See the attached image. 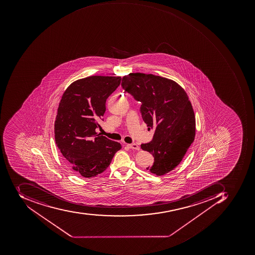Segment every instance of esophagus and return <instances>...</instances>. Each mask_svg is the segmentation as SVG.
I'll return each instance as SVG.
<instances>
[{"label": "esophagus", "instance_id": "1", "mask_svg": "<svg viewBox=\"0 0 255 255\" xmlns=\"http://www.w3.org/2000/svg\"><path fill=\"white\" fill-rule=\"evenodd\" d=\"M127 146L130 149H134V150H139L140 149V147L137 145V144H134V143H132V144H128Z\"/></svg>", "mask_w": 255, "mask_h": 255}]
</instances>
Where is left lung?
Instances as JSON below:
<instances>
[{
    "label": "left lung",
    "instance_id": "8db88e82",
    "mask_svg": "<svg viewBox=\"0 0 255 255\" xmlns=\"http://www.w3.org/2000/svg\"><path fill=\"white\" fill-rule=\"evenodd\" d=\"M122 87L140 102L144 122L154 129L152 140L140 145L154 157L147 169L165 175L179 165L194 140L196 122L189 97L178 83L152 74L127 75Z\"/></svg>",
    "mask_w": 255,
    "mask_h": 255
}]
</instances>
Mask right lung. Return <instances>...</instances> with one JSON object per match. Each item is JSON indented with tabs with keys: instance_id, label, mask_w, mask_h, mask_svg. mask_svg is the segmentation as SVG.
<instances>
[{
	"instance_id": "obj_1",
	"label": "right lung",
	"mask_w": 255,
	"mask_h": 255,
	"mask_svg": "<svg viewBox=\"0 0 255 255\" xmlns=\"http://www.w3.org/2000/svg\"><path fill=\"white\" fill-rule=\"evenodd\" d=\"M121 80V76H90L72 83L62 97L55 140L75 174L91 178L102 173L122 148L120 143L96 133L106 111L107 99Z\"/></svg>"
}]
</instances>
